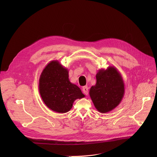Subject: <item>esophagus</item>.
<instances>
[{
    "mask_svg": "<svg viewBox=\"0 0 157 157\" xmlns=\"http://www.w3.org/2000/svg\"><path fill=\"white\" fill-rule=\"evenodd\" d=\"M83 93L86 95H87L88 94V88L87 87V86H83Z\"/></svg>",
    "mask_w": 157,
    "mask_h": 157,
    "instance_id": "1",
    "label": "esophagus"
}]
</instances>
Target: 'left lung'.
Wrapping results in <instances>:
<instances>
[{
  "label": "left lung",
  "instance_id": "1",
  "mask_svg": "<svg viewBox=\"0 0 157 157\" xmlns=\"http://www.w3.org/2000/svg\"><path fill=\"white\" fill-rule=\"evenodd\" d=\"M96 79L95 85L90 88V96L98 112L108 113L117 108L124 96V81L114 66L98 70Z\"/></svg>",
  "mask_w": 157,
  "mask_h": 157
}]
</instances>
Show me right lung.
<instances>
[{
  "label": "right lung",
  "mask_w": 157,
  "mask_h": 157,
  "mask_svg": "<svg viewBox=\"0 0 157 157\" xmlns=\"http://www.w3.org/2000/svg\"><path fill=\"white\" fill-rule=\"evenodd\" d=\"M39 90L48 108L59 113L68 112L74 101L85 97L81 89L70 82L68 69L57 60L48 63L41 72Z\"/></svg>",
  "instance_id": "add662e5"
}]
</instances>
